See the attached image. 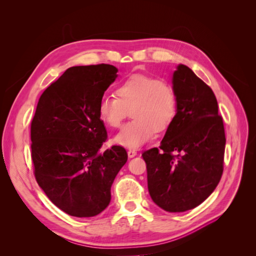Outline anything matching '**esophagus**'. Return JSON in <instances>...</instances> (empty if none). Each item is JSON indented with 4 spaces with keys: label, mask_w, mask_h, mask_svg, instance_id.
Masks as SVG:
<instances>
[{
    "label": "esophagus",
    "mask_w": 256,
    "mask_h": 256,
    "mask_svg": "<svg viewBox=\"0 0 256 256\" xmlns=\"http://www.w3.org/2000/svg\"><path fill=\"white\" fill-rule=\"evenodd\" d=\"M136 152L134 150H128V157L129 158H134V157H136Z\"/></svg>",
    "instance_id": "esophagus-1"
}]
</instances>
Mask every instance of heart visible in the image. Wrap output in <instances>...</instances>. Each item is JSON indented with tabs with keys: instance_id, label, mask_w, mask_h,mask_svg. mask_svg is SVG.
<instances>
[{
	"instance_id": "obj_1",
	"label": "heart",
	"mask_w": 256,
	"mask_h": 256,
	"mask_svg": "<svg viewBox=\"0 0 256 256\" xmlns=\"http://www.w3.org/2000/svg\"><path fill=\"white\" fill-rule=\"evenodd\" d=\"M116 95H104L99 100L98 114L111 128H120L127 116H132L114 143L136 150L152 140L154 131L164 132L173 122L177 100L174 88L166 81L150 76L134 74L122 82Z\"/></svg>"
}]
</instances>
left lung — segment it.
Returning a JSON list of instances; mask_svg holds the SVG:
<instances>
[{"label":"left lung","instance_id":"1","mask_svg":"<svg viewBox=\"0 0 256 256\" xmlns=\"http://www.w3.org/2000/svg\"><path fill=\"white\" fill-rule=\"evenodd\" d=\"M172 88L175 118L159 148L142 156L154 203L168 212H182L202 204L218 186L226 138L212 90L188 66H177Z\"/></svg>","mask_w":256,"mask_h":256}]
</instances>
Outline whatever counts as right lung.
<instances>
[{"label":"right lung","instance_id":"obj_1","mask_svg":"<svg viewBox=\"0 0 256 256\" xmlns=\"http://www.w3.org/2000/svg\"><path fill=\"white\" fill-rule=\"evenodd\" d=\"M118 72L108 64L70 67L37 104L30 125L35 177L51 202L69 216L90 218L104 212L127 162L122 146L100 152L108 134L98 104Z\"/></svg>","mask_w":256,"mask_h":256}]
</instances>
